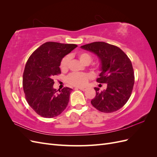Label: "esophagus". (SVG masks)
I'll list each match as a JSON object with an SVG mask.
<instances>
[{
    "mask_svg": "<svg viewBox=\"0 0 157 157\" xmlns=\"http://www.w3.org/2000/svg\"><path fill=\"white\" fill-rule=\"evenodd\" d=\"M78 89H80V90H82V91H86L87 88L86 87H80V88H78Z\"/></svg>",
    "mask_w": 157,
    "mask_h": 157,
    "instance_id": "esophagus-1",
    "label": "esophagus"
}]
</instances>
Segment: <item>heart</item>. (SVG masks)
Here are the masks:
<instances>
[{
  "instance_id": "obj_1",
  "label": "heart",
  "mask_w": 157,
  "mask_h": 157,
  "mask_svg": "<svg viewBox=\"0 0 157 157\" xmlns=\"http://www.w3.org/2000/svg\"><path fill=\"white\" fill-rule=\"evenodd\" d=\"M78 58L82 63L89 64L92 60V57L87 52H80L78 54ZM69 59L68 57H65L60 63V69L62 71H65L68 68ZM90 76L86 73H73L67 77V82L75 86H83L88 82Z\"/></svg>"
}]
</instances>
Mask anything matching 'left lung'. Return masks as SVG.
<instances>
[{"mask_svg":"<svg viewBox=\"0 0 157 157\" xmlns=\"http://www.w3.org/2000/svg\"><path fill=\"white\" fill-rule=\"evenodd\" d=\"M80 48L98 57L101 73L96 81L107 84L106 90L101 92L99 88H94L96 94L92 105L103 113L117 111L126 103L134 87V72L130 59L118 47L104 42H94Z\"/></svg>","mask_w":157,"mask_h":157,"instance_id":"1","label":"left lung"}]
</instances>
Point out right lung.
Segmentation results:
<instances>
[{"label":"right lung","instance_id":"add662e5","mask_svg":"<svg viewBox=\"0 0 157 157\" xmlns=\"http://www.w3.org/2000/svg\"><path fill=\"white\" fill-rule=\"evenodd\" d=\"M77 47L47 42L28 59L23 75V91L28 104L39 115L53 118L67 107L72 89L65 87L58 92L53 87V77L61 73V59Z\"/></svg>","mask_w":157,"mask_h":157}]
</instances>
